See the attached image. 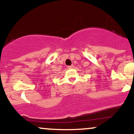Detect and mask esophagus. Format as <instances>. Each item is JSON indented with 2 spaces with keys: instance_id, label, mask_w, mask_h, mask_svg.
Returning a JSON list of instances; mask_svg holds the SVG:
<instances>
[{
  "instance_id": "esophagus-1",
  "label": "esophagus",
  "mask_w": 134,
  "mask_h": 134,
  "mask_svg": "<svg viewBox=\"0 0 134 134\" xmlns=\"http://www.w3.org/2000/svg\"><path fill=\"white\" fill-rule=\"evenodd\" d=\"M73 68H74V65H71L68 66V69H73Z\"/></svg>"
}]
</instances>
